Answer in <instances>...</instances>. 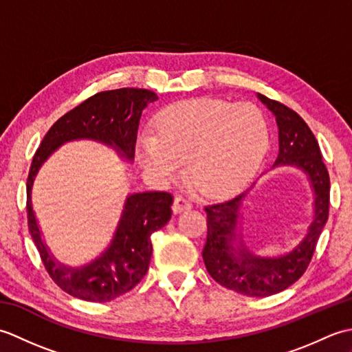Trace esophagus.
Masks as SVG:
<instances>
[{
  "label": "esophagus",
  "mask_w": 352,
  "mask_h": 352,
  "mask_svg": "<svg viewBox=\"0 0 352 352\" xmlns=\"http://www.w3.org/2000/svg\"><path fill=\"white\" fill-rule=\"evenodd\" d=\"M190 208H192V204L183 197H177L174 199V204H172V212H174L175 214L186 212V210H190Z\"/></svg>",
  "instance_id": "obj_1"
}]
</instances>
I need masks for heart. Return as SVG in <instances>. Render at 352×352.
Returning <instances> with one entry per match:
<instances>
[{"label": "heart", "mask_w": 352, "mask_h": 352, "mask_svg": "<svg viewBox=\"0 0 352 352\" xmlns=\"http://www.w3.org/2000/svg\"><path fill=\"white\" fill-rule=\"evenodd\" d=\"M269 148L267 121L252 104L199 98L174 104L155 118V136L142 133L138 159L148 175L172 182L186 175L206 195H222L248 182Z\"/></svg>", "instance_id": "b5f03b06"}]
</instances>
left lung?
<instances>
[{
    "label": "left lung",
    "instance_id": "8db88e82",
    "mask_svg": "<svg viewBox=\"0 0 352 352\" xmlns=\"http://www.w3.org/2000/svg\"><path fill=\"white\" fill-rule=\"evenodd\" d=\"M272 111L278 126V155L274 168L295 166L307 175L313 192V219L307 234L294 250L276 257H261L250 251L242 234L243 201L248 189L228 201L207 206V241L203 258L207 272L221 286L246 296H271L292 286L305 272L319 236L328 219L330 175L322 162L319 144L304 119L284 104L257 94Z\"/></svg>",
    "mask_w": 352,
    "mask_h": 352
}]
</instances>
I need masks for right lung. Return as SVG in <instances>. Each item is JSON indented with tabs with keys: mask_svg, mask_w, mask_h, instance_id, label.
Here are the masks:
<instances>
[{
	"mask_svg": "<svg viewBox=\"0 0 352 352\" xmlns=\"http://www.w3.org/2000/svg\"><path fill=\"white\" fill-rule=\"evenodd\" d=\"M157 100L159 96L146 89L122 87L96 94L58 119L45 134L33 157L27 180L30 234L51 278L66 294L78 300L107 302L126 294L144 278L153 254L151 234L170 219L172 195L168 192L126 195L107 248L91 263L72 267L56 260L43 242L32 201L34 178L58 146L80 139L113 148L119 157L131 163L142 110Z\"/></svg>",
	"mask_w": 352,
	"mask_h": 352,
	"instance_id": "add662e5",
	"label": "right lung"
}]
</instances>
